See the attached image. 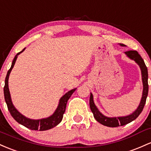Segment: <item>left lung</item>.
I'll list each match as a JSON object with an SVG mask.
<instances>
[{
    "label": "left lung",
    "mask_w": 151,
    "mask_h": 151,
    "mask_svg": "<svg viewBox=\"0 0 151 151\" xmlns=\"http://www.w3.org/2000/svg\"><path fill=\"white\" fill-rule=\"evenodd\" d=\"M121 46H125L123 44H119ZM125 54H126L127 57L130 58V59L135 61L139 65L141 70L142 74V81H143V95H142L141 100H140V104L138 107L135 112H132L130 115L127 116H124V117H106L99 111L96 105H94L93 100V95L92 93H90V97H89V107H90L91 111L93 113L94 117L97 122H99L102 125H105L107 127H118L122 126V125H126L127 123H130V122L133 121L134 120L138 117L139 115L141 113V112L143 110V107L145 106V102H146L147 96L148 93V69L145 66V62L143 59L140 57V54L137 53V51H125Z\"/></svg>",
    "instance_id": "left-lung-1"
}]
</instances>
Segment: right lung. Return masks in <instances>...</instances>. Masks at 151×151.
<instances>
[{
	"mask_svg": "<svg viewBox=\"0 0 151 151\" xmlns=\"http://www.w3.org/2000/svg\"><path fill=\"white\" fill-rule=\"evenodd\" d=\"M26 48H24L22 51L18 53L16 56H15L14 60H13L11 67L10 68L9 70L8 71L7 75H6V79H5V86L3 88L4 91V97L5 100H6V104H7V107L8 110H9L11 116L15 119L16 121H17L19 124L24 125L27 128L31 129L32 130H40V131H44V130H47L49 129H51L52 127L57 126L58 124H59L61 121L62 120L63 115H64V112L66 110V106H67V101L70 98L73 92L77 89V88L73 89L72 90L69 91L67 92L64 96L61 97L59 100V105H58L57 108L56 109L55 112L53 113V115L49 116V117L43 119H39V120H32V119H29L28 117H25L22 114L16 109L14 105H13L12 101L11 98V94H10L9 88H8V78H9L10 73L12 70L13 67H14L15 63H16V59H17L18 56L23 52L25 50Z\"/></svg>",
	"mask_w": 151,
	"mask_h": 151,
	"instance_id": "right-lung-1",
	"label": "right lung"
}]
</instances>
